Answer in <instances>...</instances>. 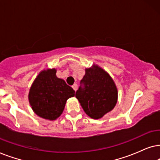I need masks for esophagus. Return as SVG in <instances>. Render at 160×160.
I'll use <instances>...</instances> for the list:
<instances>
[{"mask_svg": "<svg viewBox=\"0 0 160 160\" xmlns=\"http://www.w3.org/2000/svg\"><path fill=\"white\" fill-rule=\"evenodd\" d=\"M72 88H73V89L74 91H77V89H78V84L77 83H74L73 86H72Z\"/></svg>", "mask_w": 160, "mask_h": 160, "instance_id": "esophagus-1", "label": "esophagus"}]
</instances>
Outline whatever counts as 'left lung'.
I'll list each match as a JSON object with an SVG mask.
<instances>
[{
  "mask_svg": "<svg viewBox=\"0 0 160 160\" xmlns=\"http://www.w3.org/2000/svg\"><path fill=\"white\" fill-rule=\"evenodd\" d=\"M75 97L85 112L99 119L113 109L118 99L116 84L108 72L97 65L86 69Z\"/></svg>",
  "mask_w": 160,
  "mask_h": 160,
  "instance_id": "left-lung-1",
  "label": "left lung"
}]
</instances>
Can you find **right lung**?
I'll return each mask as SVG.
<instances>
[{
	"label": "right lung",
	"mask_w": 160,
	"mask_h": 160,
	"mask_svg": "<svg viewBox=\"0 0 160 160\" xmlns=\"http://www.w3.org/2000/svg\"><path fill=\"white\" fill-rule=\"evenodd\" d=\"M55 74V69L42 71L33 81L28 94L34 112L50 121L62 114L67 100L75 95L73 88Z\"/></svg>",
	"instance_id": "1"
}]
</instances>
